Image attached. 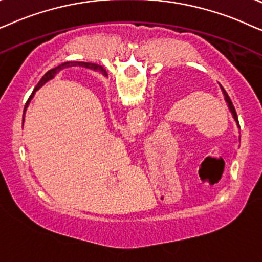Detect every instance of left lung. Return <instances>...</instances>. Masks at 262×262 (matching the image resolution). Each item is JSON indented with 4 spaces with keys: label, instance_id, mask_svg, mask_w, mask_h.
Returning a JSON list of instances; mask_svg holds the SVG:
<instances>
[{
    "label": "left lung",
    "instance_id": "left-lung-1",
    "mask_svg": "<svg viewBox=\"0 0 262 262\" xmlns=\"http://www.w3.org/2000/svg\"><path fill=\"white\" fill-rule=\"evenodd\" d=\"M103 68V67H102ZM103 74H105L106 75V72H105V69L103 68ZM222 90H223V93H224V96H225V100H226V103H228V105H229V107H230V110H231V113H232V115H233V118H235V121L237 122V124H238V117H237V114H236V110H235V106H233V104H232V102H231V99H230V97L228 96V93H226V91L223 89L222 87ZM239 127V125H238Z\"/></svg>",
    "mask_w": 262,
    "mask_h": 262
}]
</instances>
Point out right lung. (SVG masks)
<instances>
[{
	"label": "right lung",
	"mask_w": 262,
	"mask_h": 262,
	"mask_svg": "<svg viewBox=\"0 0 262 262\" xmlns=\"http://www.w3.org/2000/svg\"><path fill=\"white\" fill-rule=\"evenodd\" d=\"M74 66H79V67H86V68L98 69V71H100V72L103 73L102 66H98V64H95V63H90V62H66V63H62V64L58 66V67H56V68H54V69H50V71H49L48 73H45V75L43 76V78L40 79V81L38 82V85H37L36 90H34V91H37L38 89H39V87H40L41 85H43V83H44L45 81H48V80H50V79L54 78L56 73H58L60 71H62V69H63V68L74 67ZM33 93H34V92H33ZM33 93H32V96H33ZM32 96H31L30 98H29V100H27V103H26V105H25V110H26L27 105H29V103H30L31 98H32ZM25 110H24V113H25Z\"/></svg>",
	"instance_id": "1"
}]
</instances>
